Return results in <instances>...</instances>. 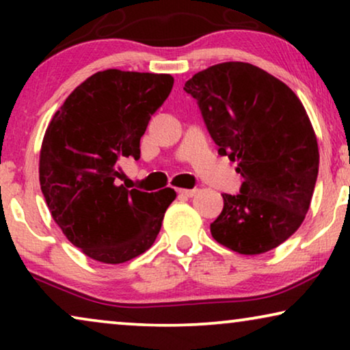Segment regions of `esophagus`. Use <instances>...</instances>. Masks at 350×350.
<instances>
[{"label":"esophagus","instance_id":"esophagus-1","mask_svg":"<svg viewBox=\"0 0 350 350\" xmlns=\"http://www.w3.org/2000/svg\"><path fill=\"white\" fill-rule=\"evenodd\" d=\"M198 193V189H178L180 196H185V198H193Z\"/></svg>","mask_w":350,"mask_h":350}]
</instances>
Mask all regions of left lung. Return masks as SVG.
<instances>
[{
  "mask_svg": "<svg viewBox=\"0 0 350 350\" xmlns=\"http://www.w3.org/2000/svg\"><path fill=\"white\" fill-rule=\"evenodd\" d=\"M218 152L237 162L241 193L223 194L210 224L215 241L261 255L304 221L319 174V145L301 100L285 83L245 62H224L186 81Z\"/></svg>",
  "mask_w": 350,
  "mask_h": 350,
  "instance_id": "left-lung-1",
  "label": "left lung"
}]
</instances>
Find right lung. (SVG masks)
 <instances>
[{
	"label": "right lung",
	"mask_w": 350,
	"mask_h": 350,
	"mask_svg": "<svg viewBox=\"0 0 350 350\" xmlns=\"http://www.w3.org/2000/svg\"><path fill=\"white\" fill-rule=\"evenodd\" d=\"M174 88L170 75L105 70L68 95L46 129L40 185L54 221L85 256L121 265L154 243L176 193L118 185L122 157H140L151 114Z\"/></svg>",
	"instance_id": "1"
}]
</instances>
